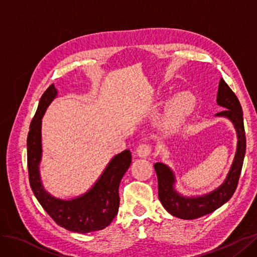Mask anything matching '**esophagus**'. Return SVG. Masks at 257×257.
Returning <instances> with one entry per match:
<instances>
[{
    "instance_id": "esophagus-1",
    "label": "esophagus",
    "mask_w": 257,
    "mask_h": 257,
    "mask_svg": "<svg viewBox=\"0 0 257 257\" xmlns=\"http://www.w3.org/2000/svg\"><path fill=\"white\" fill-rule=\"evenodd\" d=\"M151 147L147 144H142L137 147L136 154L139 158H148L151 153Z\"/></svg>"
}]
</instances>
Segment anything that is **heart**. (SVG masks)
<instances>
[{
  "instance_id": "b5f03b06",
  "label": "heart",
  "mask_w": 257,
  "mask_h": 257,
  "mask_svg": "<svg viewBox=\"0 0 257 257\" xmlns=\"http://www.w3.org/2000/svg\"><path fill=\"white\" fill-rule=\"evenodd\" d=\"M192 105L189 102V100H182L181 103H179V105L175 108V110L173 112L172 118L169 119L167 125L169 128H174L176 127L179 123H180L185 116L191 110Z\"/></svg>"
}]
</instances>
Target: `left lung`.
Masks as SVG:
<instances>
[{
	"mask_svg": "<svg viewBox=\"0 0 257 257\" xmlns=\"http://www.w3.org/2000/svg\"><path fill=\"white\" fill-rule=\"evenodd\" d=\"M216 103L223 107L224 110L216 113L215 116L227 118L234 125L237 134V149L234 161L226 178L219 188L205 195L184 196L175 188L177 180L173 169L164 163L159 162L154 164L155 173L158 176L159 199L170 214L179 219L194 220L213 212L214 210L227 203L237 189L245 154L243 113L239 99L223 78L219 82Z\"/></svg>",
	"mask_w": 257,
	"mask_h": 257,
	"instance_id": "obj_1",
	"label": "left lung"
}]
</instances>
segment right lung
Returning <instances> with one entry per match:
<instances>
[{
  "mask_svg": "<svg viewBox=\"0 0 257 257\" xmlns=\"http://www.w3.org/2000/svg\"><path fill=\"white\" fill-rule=\"evenodd\" d=\"M58 90L51 84L40 99L28 134L29 180L35 197L52 220L61 227L74 232L95 231L107 227L119 210V185L132 163L130 150H124L108 163L95 183L82 195L62 199L51 195L43 185L40 164L43 155L42 119Z\"/></svg>",
  "mask_w": 257,
  "mask_h": 257,
  "instance_id": "obj_1",
  "label": "right lung"
}]
</instances>
